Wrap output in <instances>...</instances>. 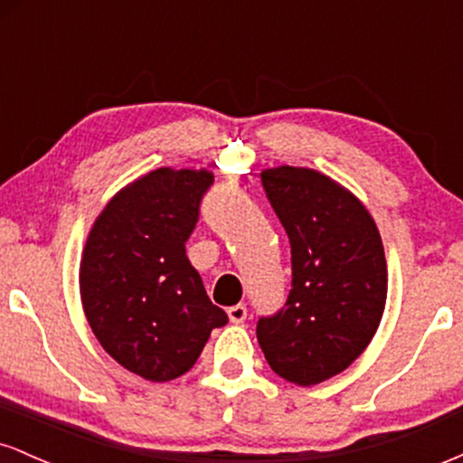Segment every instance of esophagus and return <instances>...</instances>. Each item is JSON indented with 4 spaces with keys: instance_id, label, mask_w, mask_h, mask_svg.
Returning a JSON list of instances; mask_svg holds the SVG:
<instances>
[{
    "instance_id": "1",
    "label": "esophagus",
    "mask_w": 463,
    "mask_h": 463,
    "mask_svg": "<svg viewBox=\"0 0 463 463\" xmlns=\"http://www.w3.org/2000/svg\"><path fill=\"white\" fill-rule=\"evenodd\" d=\"M228 317H231L232 324H241L248 317V309L243 305H235L228 309Z\"/></svg>"
}]
</instances>
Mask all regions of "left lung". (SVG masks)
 <instances>
[{
    "label": "left lung",
    "instance_id": "8db88e82",
    "mask_svg": "<svg viewBox=\"0 0 463 463\" xmlns=\"http://www.w3.org/2000/svg\"><path fill=\"white\" fill-rule=\"evenodd\" d=\"M261 183L291 243L285 307L259 317L269 368L296 385H317L364 353L387 298L379 228L350 191L307 167L265 169Z\"/></svg>",
    "mask_w": 463,
    "mask_h": 463
}]
</instances>
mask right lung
I'll list each match as a JSON object with an SVG mask.
<instances>
[{"mask_svg":"<svg viewBox=\"0 0 463 463\" xmlns=\"http://www.w3.org/2000/svg\"><path fill=\"white\" fill-rule=\"evenodd\" d=\"M213 184L161 167L121 189L89 232L80 296L95 337L126 370L163 383L194 368L228 316L206 296L184 243Z\"/></svg>","mask_w":463,"mask_h":463,"instance_id":"add662e5","label":"right lung"}]
</instances>
